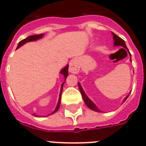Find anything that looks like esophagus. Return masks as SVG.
Wrapping results in <instances>:
<instances>
[{
    "label": "esophagus",
    "instance_id": "esophagus-1",
    "mask_svg": "<svg viewBox=\"0 0 146 146\" xmlns=\"http://www.w3.org/2000/svg\"><path fill=\"white\" fill-rule=\"evenodd\" d=\"M80 69V61L77 59H73L70 61V66H69V72L71 73H79Z\"/></svg>",
    "mask_w": 146,
    "mask_h": 146
}]
</instances>
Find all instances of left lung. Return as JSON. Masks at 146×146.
<instances>
[{
	"label": "left lung",
	"mask_w": 146,
	"mask_h": 146,
	"mask_svg": "<svg viewBox=\"0 0 146 146\" xmlns=\"http://www.w3.org/2000/svg\"><path fill=\"white\" fill-rule=\"evenodd\" d=\"M112 34H113V40H114V43H113V45H114L115 46H122V47H124V48H125L128 51H129L128 48L126 47V45H125V41L123 40L122 39L120 38L119 36H118L117 35H116V34H115L114 33H112ZM129 55H130V56H131V54H130V53H129ZM130 61H132L131 60V58H130ZM78 86H79V89H80V91L81 95H82V97H83V101H84V103H86V105L88 107L90 108V110H93V111H95V112L102 113V111H101V110H100V109H99V108H98L97 106L95 105V103H93V101H92V100H91L90 98L88 97L87 96H86V94L85 93V92H84V90H83V87H82V86L80 85V83H78ZM129 94L127 96H125V99L123 100V103H124L125 100H126V99H127L128 96H129Z\"/></svg>",
	"instance_id": "obj_1"
}]
</instances>
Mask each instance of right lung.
<instances>
[{"mask_svg":"<svg viewBox=\"0 0 146 146\" xmlns=\"http://www.w3.org/2000/svg\"><path fill=\"white\" fill-rule=\"evenodd\" d=\"M43 36V34L42 33V34H38V35H33V36H28V37H27L26 39H24V40H22L21 41H20L18 43V45H17V49L20 48L21 46H23L24 44H25L26 43H28V42H31V41H36L37 40H39V39H41L42 37ZM68 67H69V65L67 64V65L65 67H63L62 70H60V74H63V76H64V79H66V77L68 76ZM64 83H65V81L63 82V83H62V85H61V88H60V96H59V100H58V103H57V105H56V106L55 110H53V112L50 114V115H52V114H53V113H55L57 110H59V108H60V100H61V94H62V90H63V84H64ZM34 116H36V115H35V114H33Z\"/></svg>","mask_w":146,"mask_h":146,"instance_id":"add662e5","label":"right lung"}]
</instances>
